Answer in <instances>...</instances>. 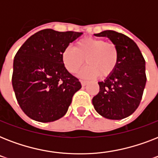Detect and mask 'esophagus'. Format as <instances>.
Listing matches in <instances>:
<instances>
[{"label": "esophagus", "instance_id": "34e87169", "mask_svg": "<svg viewBox=\"0 0 158 158\" xmlns=\"http://www.w3.org/2000/svg\"><path fill=\"white\" fill-rule=\"evenodd\" d=\"M80 82H81L82 86H85V85H87V84H88V83H89V82L85 81V80H81Z\"/></svg>", "mask_w": 158, "mask_h": 158}]
</instances>
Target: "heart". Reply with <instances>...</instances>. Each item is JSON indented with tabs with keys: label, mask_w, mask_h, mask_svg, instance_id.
Returning a JSON list of instances; mask_svg holds the SVG:
<instances>
[{
	"label": "heart",
	"mask_w": 158,
	"mask_h": 158,
	"mask_svg": "<svg viewBox=\"0 0 158 158\" xmlns=\"http://www.w3.org/2000/svg\"><path fill=\"white\" fill-rule=\"evenodd\" d=\"M86 63L89 64L79 76L85 79L110 76L119 62V51L115 43L105 42L102 38L85 37L79 39L75 48L66 47L61 52V61L64 68L74 74Z\"/></svg>",
	"instance_id": "b5f03b06"
}]
</instances>
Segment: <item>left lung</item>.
Instances as JSON below:
<instances>
[{
	"mask_svg": "<svg viewBox=\"0 0 158 158\" xmlns=\"http://www.w3.org/2000/svg\"><path fill=\"white\" fill-rule=\"evenodd\" d=\"M94 35L106 37L115 43L119 62L110 76L98 82L100 89L93 105L102 116L121 120L135 112L142 99L147 81L144 58L137 44L125 34L106 30Z\"/></svg>",
	"mask_w": 158,
	"mask_h": 158,
	"instance_id": "1",
	"label": "left lung"
}]
</instances>
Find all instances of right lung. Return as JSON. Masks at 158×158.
I'll return each instance as SVG.
<instances>
[{
	"instance_id": "add662e5",
	"label": "right lung",
	"mask_w": 158,
	"mask_h": 158,
	"mask_svg": "<svg viewBox=\"0 0 158 158\" xmlns=\"http://www.w3.org/2000/svg\"><path fill=\"white\" fill-rule=\"evenodd\" d=\"M83 34L43 29L28 38L16 53L12 85L22 110L39 122H52L66 114L81 89L61 61V52Z\"/></svg>"
}]
</instances>
